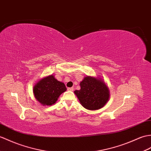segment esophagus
I'll return each mask as SVG.
<instances>
[{"label":"esophagus","instance_id":"esophagus-1","mask_svg":"<svg viewBox=\"0 0 151 151\" xmlns=\"http://www.w3.org/2000/svg\"><path fill=\"white\" fill-rule=\"evenodd\" d=\"M68 91H73L74 90V88H73V87H68Z\"/></svg>","mask_w":151,"mask_h":151}]
</instances>
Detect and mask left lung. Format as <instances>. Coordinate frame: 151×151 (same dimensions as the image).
Wrapping results in <instances>:
<instances>
[{
    "instance_id": "1",
    "label": "left lung",
    "mask_w": 151,
    "mask_h": 151,
    "mask_svg": "<svg viewBox=\"0 0 151 151\" xmlns=\"http://www.w3.org/2000/svg\"><path fill=\"white\" fill-rule=\"evenodd\" d=\"M80 85V89L75 91V93L83 107L93 111L106 105L109 98V91L103 80L86 76Z\"/></svg>"
}]
</instances>
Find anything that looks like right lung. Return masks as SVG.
Wrapping results in <instances>:
<instances>
[{
	"instance_id": "1",
	"label": "right lung",
	"mask_w": 151,
	"mask_h": 151,
	"mask_svg": "<svg viewBox=\"0 0 151 151\" xmlns=\"http://www.w3.org/2000/svg\"><path fill=\"white\" fill-rule=\"evenodd\" d=\"M65 84L50 75L40 80L34 86L33 93L36 99L42 105L54 104L60 94L66 91Z\"/></svg>"
}]
</instances>
